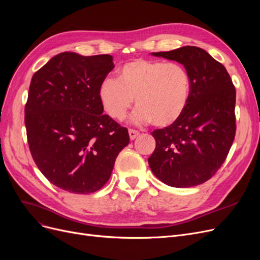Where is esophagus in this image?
<instances>
[{
    "label": "esophagus",
    "instance_id": "obj_1",
    "mask_svg": "<svg viewBox=\"0 0 260 260\" xmlns=\"http://www.w3.org/2000/svg\"><path fill=\"white\" fill-rule=\"evenodd\" d=\"M139 135H140L139 131L133 130V129H129V136H130L131 140H135Z\"/></svg>",
    "mask_w": 260,
    "mask_h": 260
}]
</instances>
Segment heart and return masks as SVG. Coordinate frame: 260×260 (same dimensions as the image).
Segmentation results:
<instances>
[{
	"instance_id": "heart-1",
	"label": "heart",
	"mask_w": 260,
	"mask_h": 260,
	"mask_svg": "<svg viewBox=\"0 0 260 260\" xmlns=\"http://www.w3.org/2000/svg\"><path fill=\"white\" fill-rule=\"evenodd\" d=\"M191 96V77L178 61L138 58L123 64L117 80L106 78L99 86V99L107 115L123 120L133 104L132 119L165 128L183 115Z\"/></svg>"
}]
</instances>
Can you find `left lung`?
Masks as SVG:
<instances>
[{
	"label": "left lung",
	"mask_w": 260,
	"mask_h": 260,
	"mask_svg": "<svg viewBox=\"0 0 260 260\" xmlns=\"http://www.w3.org/2000/svg\"><path fill=\"white\" fill-rule=\"evenodd\" d=\"M152 54L187 69L191 96L177 122L152 132L156 147L148 165L167 185L202 184L222 166L234 141V84L221 62L198 46Z\"/></svg>",
	"instance_id": "8db88e82"
}]
</instances>
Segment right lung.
<instances>
[{
    "label": "right lung",
    "mask_w": 260,
    "mask_h": 260,
    "mask_svg": "<svg viewBox=\"0 0 260 260\" xmlns=\"http://www.w3.org/2000/svg\"><path fill=\"white\" fill-rule=\"evenodd\" d=\"M111 55L59 53L34 75L25 107L32 158L51 183L89 194L111 178L129 144L128 129L104 115L99 86L114 68Z\"/></svg>",
    "instance_id": "right-lung-1"
}]
</instances>
